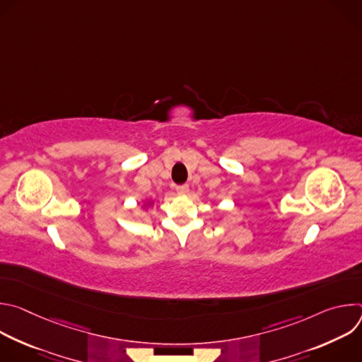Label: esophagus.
I'll use <instances>...</instances> for the list:
<instances>
[{"instance_id": "1", "label": "esophagus", "mask_w": 362, "mask_h": 362, "mask_svg": "<svg viewBox=\"0 0 362 362\" xmlns=\"http://www.w3.org/2000/svg\"><path fill=\"white\" fill-rule=\"evenodd\" d=\"M176 190H177V193H187L189 186L187 185H180V186H176Z\"/></svg>"}]
</instances>
